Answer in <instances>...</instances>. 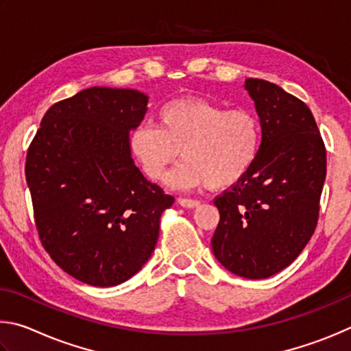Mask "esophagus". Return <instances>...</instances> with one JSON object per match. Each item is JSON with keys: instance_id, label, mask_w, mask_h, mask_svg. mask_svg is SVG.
I'll list each match as a JSON object with an SVG mask.
<instances>
[{"instance_id": "esophagus-1", "label": "esophagus", "mask_w": 351, "mask_h": 351, "mask_svg": "<svg viewBox=\"0 0 351 351\" xmlns=\"http://www.w3.org/2000/svg\"><path fill=\"white\" fill-rule=\"evenodd\" d=\"M179 205L183 208H197L200 205L199 200H194V199H179Z\"/></svg>"}]
</instances>
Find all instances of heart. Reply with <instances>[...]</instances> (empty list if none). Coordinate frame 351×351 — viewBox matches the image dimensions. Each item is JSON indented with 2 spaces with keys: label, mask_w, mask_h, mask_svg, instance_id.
I'll use <instances>...</instances> for the list:
<instances>
[{
  "label": "heart",
  "mask_w": 351,
  "mask_h": 351,
  "mask_svg": "<svg viewBox=\"0 0 351 351\" xmlns=\"http://www.w3.org/2000/svg\"><path fill=\"white\" fill-rule=\"evenodd\" d=\"M157 120L158 126H135L129 145L152 180H162L182 151L185 162L168 177L172 188H230L248 174L259 156L262 129L251 110H228L205 98L188 97L163 104Z\"/></svg>",
  "instance_id": "b5f03b06"
}]
</instances>
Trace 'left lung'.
<instances>
[{"label":"left lung","instance_id":"left-lung-1","mask_svg":"<svg viewBox=\"0 0 351 351\" xmlns=\"http://www.w3.org/2000/svg\"><path fill=\"white\" fill-rule=\"evenodd\" d=\"M262 141L253 168L214 200L220 222L211 247L232 274L267 279L302 253L316 230L327 174L325 146L310 108L280 86L247 78Z\"/></svg>","mask_w":351,"mask_h":351}]
</instances>
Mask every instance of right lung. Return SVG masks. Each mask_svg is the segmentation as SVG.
Returning <instances> with one entry per match:
<instances>
[{
    "instance_id": "obj_1",
    "label": "right lung",
    "mask_w": 351,
    "mask_h": 351,
    "mask_svg": "<svg viewBox=\"0 0 351 351\" xmlns=\"http://www.w3.org/2000/svg\"><path fill=\"white\" fill-rule=\"evenodd\" d=\"M147 100L135 89H83L49 108L29 146L26 180L43 247L88 285L115 287L138 273L174 204L131 156L129 132Z\"/></svg>"
}]
</instances>
